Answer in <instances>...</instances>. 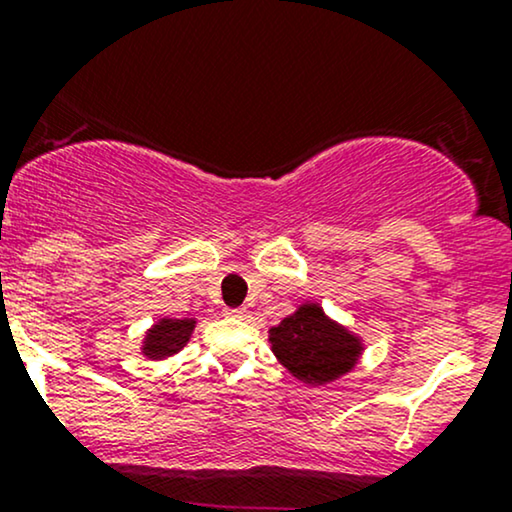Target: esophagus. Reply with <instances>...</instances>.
<instances>
[{"label":"esophagus","instance_id":"34e87169","mask_svg":"<svg viewBox=\"0 0 512 512\" xmlns=\"http://www.w3.org/2000/svg\"><path fill=\"white\" fill-rule=\"evenodd\" d=\"M226 315H231V317H238V320H245V317H248L250 313L245 308H228L226 310Z\"/></svg>","mask_w":512,"mask_h":512}]
</instances>
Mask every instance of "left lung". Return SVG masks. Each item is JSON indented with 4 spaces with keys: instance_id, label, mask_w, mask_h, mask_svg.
<instances>
[{
    "instance_id": "8db88e82",
    "label": "left lung",
    "mask_w": 512,
    "mask_h": 512,
    "mask_svg": "<svg viewBox=\"0 0 512 512\" xmlns=\"http://www.w3.org/2000/svg\"><path fill=\"white\" fill-rule=\"evenodd\" d=\"M274 356L305 385H327L356 366L363 346L317 303H303L269 330Z\"/></svg>"
}]
</instances>
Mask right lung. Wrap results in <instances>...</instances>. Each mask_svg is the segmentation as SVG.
I'll return each instance as SVG.
<instances>
[{"label":"right lung","mask_w":512,"mask_h":512,"mask_svg":"<svg viewBox=\"0 0 512 512\" xmlns=\"http://www.w3.org/2000/svg\"><path fill=\"white\" fill-rule=\"evenodd\" d=\"M195 330V320L185 317V320H173V317H163L158 320L149 332H146L142 354L151 361L158 358H168L190 342V334Z\"/></svg>","instance_id":"add662e5"}]
</instances>
